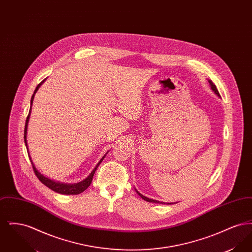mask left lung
<instances>
[{"instance_id": "8db88e82", "label": "left lung", "mask_w": 252, "mask_h": 252, "mask_svg": "<svg viewBox=\"0 0 252 252\" xmlns=\"http://www.w3.org/2000/svg\"><path fill=\"white\" fill-rule=\"evenodd\" d=\"M209 83H210V86H211V89L213 90V92L216 94V95L217 96H220V94H219V93H218V91H217V89H216V85L214 84L211 80H209ZM136 192L144 199V200H145V201H147V202H153V203H160L159 201H158V200H154V199H151V198H148V197H146V196H144V195H143L141 192H138L137 190H136ZM161 204H162V202H161Z\"/></svg>"}]
</instances>
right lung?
I'll return each mask as SVG.
<instances>
[{
	"label": "right lung",
	"instance_id": "add662e5",
	"mask_svg": "<svg viewBox=\"0 0 252 252\" xmlns=\"http://www.w3.org/2000/svg\"><path fill=\"white\" fill-rule=\"evenodd\" d=\"M45 81V79L43 81H41L39 84L36 86V90L33 94V95L31 97V105H30V110H29V113H28V116L26 118V122H25V127H24V143H25V146H26V149L28 150V145H27V140H26V135H27V126H28V122H29V118H30V113H31V108H32V104H33V100H34V96L36 94L38 88L40 87V85L42 84L43 82ZM28 152V156L30 158V161L32 163V166L34 169V172L36 174V178L38 180L41 181V183H43L45 186H47L49 189L53 190L54 192H58V193H62V194H78L80 192H84L85 190L91 185L92 181H93V178H94V175L95 173L96 169L99 166V164L102 162V160L104 159V158L106 157H103L100 161L97 163L95 168L92 171V173L88 176V178H86L84 180L78 182V183H74V184H67V183H62V182H59V181H55V180H52L49 178H46L45 176H43L41 173H39L36 168L35 167L32 159H31V157L29 155V151Z\"/></svg>",
	"mask_w": 252,
	"mask_h": 252
}]
</instances>
